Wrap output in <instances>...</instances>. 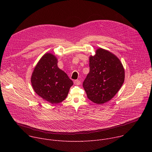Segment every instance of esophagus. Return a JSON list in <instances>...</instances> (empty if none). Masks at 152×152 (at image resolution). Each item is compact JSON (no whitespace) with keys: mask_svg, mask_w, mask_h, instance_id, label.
<instances>
[{"mask_svg":"<svg viewBox=\"0 0 152 152\" xmlns=\"http://www.w3.org/2000/svg\"><path fill=\"white\" fill-rule=\"evenodd\" d=\"M74 83L75 85H79L80 84V81L79 80H75L74 81Z\"/></svg>","mask_w":152,"mask_h":152,"instance_id":"1","label":"esophagus"}]
</instances>
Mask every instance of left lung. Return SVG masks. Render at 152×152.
I'll return each mask as SVG.
<instances>
[{
  "label": "left lung",
  "mask_w": 152,
  "mask_h": 152,
  "mask_svg": "<svg viewBox=\"0 0 152 152\" xmlns=\"http://www.w3.org/2000/svg\"><path fill=\"white\" fill-rule=\"evenodd\" d=\"M89 65L83 88L91 101L103 104L111 100L121 87L125 77L124 67L116 55L102 48L90 56Z\"/></svg>",
  "instance_id": "8db88e82"
}]
</instances>
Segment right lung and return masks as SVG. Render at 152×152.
I'll use <instances>...</instances> for the list:
<instances>
[{
    "label": "right lung",
    "mask_w": 152,
    "mask_h": 152,
    "mask_svg": "<svg viewBox=\"0 0 152 152\" xmlns=\"http://www.w3.org/2000/svg\"><path fill=\"white\" fill-rule=\"evenodd\" d=\"M57 64L58 59L54 55L45 53L37 64L31 78L35 92L51 104H57L66 99L73 85Z\"/></svg>",
    "instance_id": "right-lung-1"
}]
</instances>
